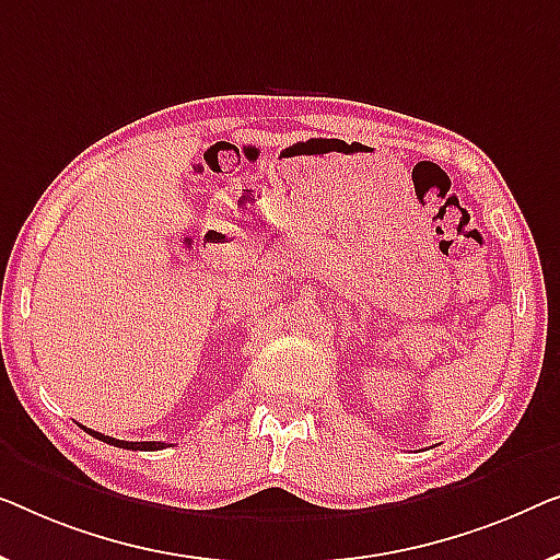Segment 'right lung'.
I'll return each mask as SVG.
<instances>
[{
  "label": "right lung",
  "instance_id": "obj_1",
  "mask_svg": "<svg viewBox=\"0 0 560 560\" xmlns=\"http://www.w3.org/2000/svg\"><path fill=\"white\" fill-rule=\"evenodd\" d=\"M85 431H89L91 436H96L98 441H106V444L119 446V448H131V452H137V448H139V452H156V448L167 446L164 441H121V439H114V436H104V434H98V431H91V429H85Z\"/></svg>",
  "mask_w": 560,
  "mask_h": 560
}]
</instances>
